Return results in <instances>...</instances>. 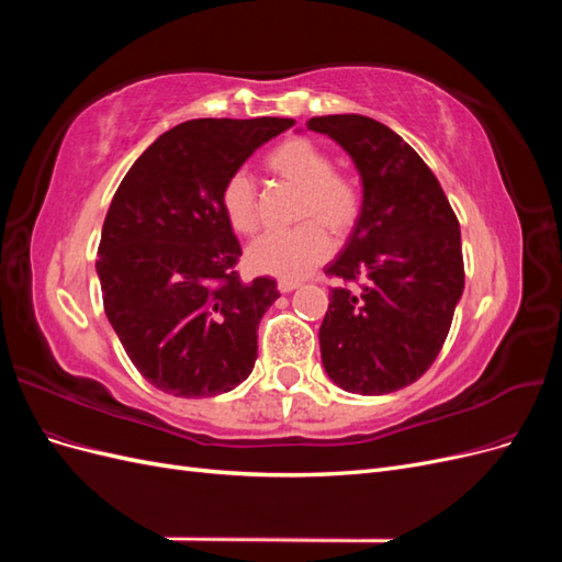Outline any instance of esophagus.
<instances>
[{"label":"esophagus","mask_w":562,"mask_h":562,"mask_svg":"<svg viewBox=\"0 0 562 562\" xmlns=\"http://www.w3.org/2000/svg\"><path fill=\"white\" fill-rule=\"evenodd\" d=\"M297 285H300L297 281H283V279H281V281L277 283V288H279V293H291V291H295V288H297Z\"/></svg>","instance_id":"esophagus-1"}]
</instances>
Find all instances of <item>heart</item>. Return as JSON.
Masks as SVG:
<instances>
[{
  "label": "heart",
  "mask_w": 562,
  "mask_h": 562,
  "mask_svg": "<svg viewBox=\"0 0 562 562\" xmlns=\"http://www.w3.org/2000/svg\"><path fill=\"white\" fill-rule=\"evenodd\" d=\"M265 166L293 187H300L295 220H307L288 232H269L246 250L252 271L283 281H297L321 265L330 252L333 236H347L361 215V190L353 178L333 168V159L318 143L293 135L269 149ZM220 206L234 232L252 234L260 225L258 192L248 173L236 171L220 190Z\"/></svg>",
  "instance_id": "heart-1"
}]
</instances>
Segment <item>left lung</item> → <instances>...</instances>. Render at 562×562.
Listing matches in <instances>:
<instances>
[{
	"label": "left lung",
	"instance_id": "left-lung-1",
	"mask_svg": "<svg viewBox=\"0 0 562 562\" xmlns=\"http://www.w3.org/2000/svg\"><path fill=\"white\" fill-rule=\"evenodd\" d=\"M342 147L363 182L359 223L326 267L356 283L330 291L321 361L351 394L417 382L443 347L464 291L462 234L443 187L398 133L363 114L307 122Z\"/></svg>",
	"mask_w": 562,
	"mask_h": 562
}]
</instances>
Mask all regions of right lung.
Masks as SVG:
<instances>
[{"label":"right lung","mask_w":562,"mask_h":562,"mask_svg":"<svg viewBox=\"0 0 562 562\" xmlns=\"http://www.w3.org/2000/svg\"><path fill=\"white\" fill-rule=\"evenodd\" d=\"M293 119H192L131 166L110 203L95 271L105 314L140 375L180 398L239 386L277 281L244 283L223 182Z\"/></svg>","instance_id":"add662e5"}]
</instances>
